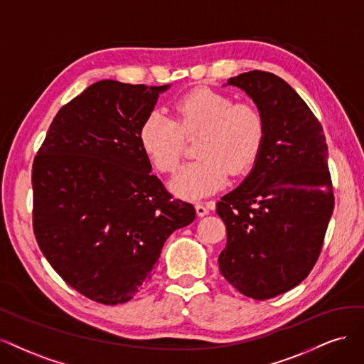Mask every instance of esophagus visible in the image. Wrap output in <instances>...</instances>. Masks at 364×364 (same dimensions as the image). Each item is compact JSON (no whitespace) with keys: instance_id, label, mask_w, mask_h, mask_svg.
<instances>
[{"instance_id":"obj_1","label":"esophagus","mask_w":364,"mask_h":364,"mask_svg":"<svg viewBox=\"0 0 364 364\" xmlns=\"http://www.w3.org/2000/svg\"><path fill=\"white\" fill-rule=\"evenodd\" d=\"M195 208H196V215L199 216V218H203V216H205V215H208V212H210V208H212V204H204V203H196L195 204Z\"/></svg>"}]
</instances>
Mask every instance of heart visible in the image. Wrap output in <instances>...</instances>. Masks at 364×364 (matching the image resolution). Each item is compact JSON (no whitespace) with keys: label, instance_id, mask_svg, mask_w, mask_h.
<instances>
[{"label":"heart","instance_id":"b5f03b06","mask_svg":"<svg viewBox=\"0 0 364 364\" xmlns=\"http://www.w3.org/2000/svg\"><path fill=\"white\" fill-rule=\"evenodd\" d=\"M173 114L175 119L160 110L148 113L139 128V142L160 172L173 173L183 157L184 134L199 133V157L171 183L178 196L196 199L216 192L228 172H248L264 148L267 121L255 104L234 102L225 93L198 87L173 104Z\"/></svg>","mask_w":364,"mask_h":364}]
</instances>
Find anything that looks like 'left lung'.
<instances>
[{"mask_svg": "<svg viewBox=\"0 0 364 364\" xmlns=\"http://www.w3.org/2000/svg\"><path fill=\"white\" fill-rule=\"evenodd\" d=\"M267 121L259 160L220 198L227 227L220 274L242 295L271 299L306 279L321 254L334 193L322 125L283 78L250 71L228 80Z\"/></svg>", "mask_w": 364, "mask_h": 364, "instance_id": "left-lung-1", "label": "left lung"}]
</instances>
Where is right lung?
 Here are the masks:
<instances>
[{"label":"right lung","mask_w":364,"mask_h":364,"mask_svg":"<svg viewBox=\"0 0 364 364\" xmlns=\"http://www.w3.org/2000/svg\"><path fill=\"white\" fill-rule=\"evenodd\" d=\"M165 86L101 80L65 104L33 161V230L45 259L86 298L116 306L152 277L171 234L195 219L151 175L139 128Z\"/></svg>","instance_id":"add662e5"}]
</instances>
